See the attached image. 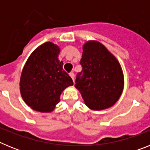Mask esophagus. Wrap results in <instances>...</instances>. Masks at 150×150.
Wrapping results in <instances>:
<instances>
[{
	"label": "esophagus",
	"mask_w": 150,
	"mask_h": 150,
	"mask_svg": "<svg viewBox=\"0 0 150 150\" xmlns=\"http://www.w3.org/2000/svg\"><path fill=\"white\" fill-rule=\"evenodd\" d=\"M70 76H71V79H73V81H74V73H71V74H70Z\"/></svg>",
	"instance_id": "obj_1"
}]
</instances>
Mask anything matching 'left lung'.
<instances>
[{
    "instance_id": "obj_1",
    "label": "left lung",
    "mask_w": 150,
    "mask_h": 150,
    "mask_svg": "<svg viewBox=\"0 0 150 150\" xmlns=\"http://www.w3.org/2000/svg\"><path fill=\"white\" fill-rule=\"evenodd\" d=\"M83 71L75 87L91 110H103L114 105L124 88V74L120 62L97 40L83 44L80 61ZM82 76H81V74Z\"/></svg>"
}]
</instances>
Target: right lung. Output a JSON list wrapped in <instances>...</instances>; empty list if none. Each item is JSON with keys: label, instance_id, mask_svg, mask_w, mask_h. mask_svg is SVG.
I'll return each instance as SVG.
<instances>
[{"label": "right lung", "instance_id": "right-lung-1", "mask_svg": "<svg viewBox=\"0 0 150 150\" xmlns=\"http://www.w3.org/2000/svg\"><path fill=\"white\" fill-rule=\"evenodd\" d=\"M60 50L57 44L46 42L32 52L24 65L19 89L25 103L34 110L52 112L62 91L74 84L58 59Z\"/></svg>", "mask_w": 150, "mask_h": 150}]
</instances>
